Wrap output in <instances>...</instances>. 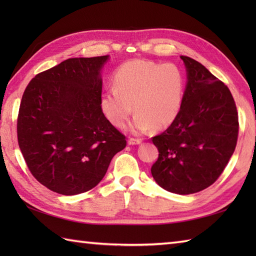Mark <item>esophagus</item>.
Wrapping results in <instances>:
<instances>
[{
  "label": "esophagus",
  "mask_w": 256,
  "mask_h": 256,
  "mask_svg": "<svg viewBox=\"0 0 256 256\" xmlns=\"http://www.w3.org/2000/svg\"><path fill=\"white\" fill-rule=\"evenodd\" d=\"M128 145H138V144H140L142 143V140H140V138H131L128 140Z\"/></svg>",
  "instance_id": "esophagus-1"
}]
</instances>
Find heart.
<instances>
[{
	"label": "heart",
	"mask_w": 256,
	"mask_h": 256,
	"mask_svg": "<svg viewBox=\"0 0 256 256\" xmlns=\"http://www.w3.org/2000/svg\"><path fill=\"white\" fill-rule=\"evenodd\" d=\"M113 86L103 92L100 100L106 118L122 128L134 108L136 114L130 130L145 133L152 128H167L175 122L182 106L186 77L176 64L133 59L116 68Z\"/></svg>",
	"instance_id": "heart-1"
}]
</instances>
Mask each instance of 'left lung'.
Wrapping results in <instances>:
<instances>
[{
  "instance_id": "obj_1",
  "label": "left lung",
  "mask_w": 256,
  "mask_h": 256,
  "mask_svg": "<svg viewBox=\"0 0 256 256\" xmlns=\"http://www.w3.org/2000/svg\"><path fill=\"white\" fill-rule=\"evenodd\" d=\"M187 84L179 116L153 138L158 158L150 168L167 192L190 194L211 186L236 150L238 118L229 88L194 59L180 56Z\"/></svg>"
}]
</instances>
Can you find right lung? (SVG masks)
<instances>
[{"instance_id":"obj_1","label":"right lung","mask_w":256,"mask_h":256,"mask_svg":"<svg viewBox=\"0 0 256 256\" xmlns=\"http://www.w3.org/2000/svg\"><path fill=\"white\" fill-rule=\"evenodd\" d=\"M108 59L69 58L36 74L22 96L18 146L32 175L52 192L72 196L94 188L126 146L100 104Z\"/></svg>"}]
</instances>
